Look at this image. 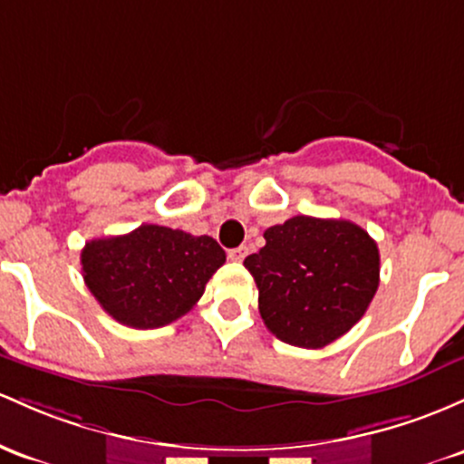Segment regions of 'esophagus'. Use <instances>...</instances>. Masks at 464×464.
Masks as SVG:
<instances>
[{"label": "esophagus", "instance_id": "obj_1", "mask_svg": "<svg viewBox=\"0 0 464 464\" xmlns=\"http://www.w3.org/2000/svg\"><path fill=\"white\" fill-rule=\"evenodd\" d=\"M246 256H248L246 246H237V248H231V251H228V259H231V262H242Z\"/></svg>", "mask_w": 464, "mask_h": 464}]
</instances>
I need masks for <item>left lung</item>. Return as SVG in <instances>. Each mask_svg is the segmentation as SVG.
I'll return each instance as SVG.
<instances>
[{
    "instance_id": "8db88e82",
    "label": "left lung",
    "mask_w": 464,
    "mask_h": 464,
    "mask_svg": "<svg viewBox=\"0 0 464 464\" xmlns=\"http://www.w3.org/2000/svg\"><path fill=\"white\" fill-rule=\"evenodd\" d=\"M244 266L259 314L284 343L317 350L359 322L379 288V246L350 220L295 216L264 231Z\"/></svg>"
}]
</instances>
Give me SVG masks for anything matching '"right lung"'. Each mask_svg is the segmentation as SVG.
<instances>
[{"label": "right lung", "instance_id": "right-lung-1", "mask_svg": "<svg viewBox=\"0 0 464 464\" xmlns=\"http://www.w3.org/2000/svg\"><path fill=\"white\" fill-rule=\"evenodd\" d=\"M224 259L213 237L142 224L127 236L90 240L81 251V271L110 317L147 330L189 313Z\"/></svg>", "mask_w": 464, "mask_h": 464}]
</instances>
